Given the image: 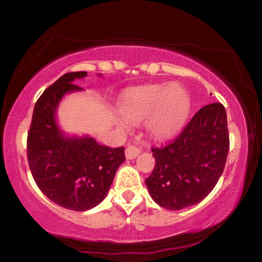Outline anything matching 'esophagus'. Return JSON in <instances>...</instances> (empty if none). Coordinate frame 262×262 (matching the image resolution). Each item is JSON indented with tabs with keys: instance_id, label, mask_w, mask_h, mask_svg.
<instances>
[{
	"instance_id": "1",
	"label": "esophagus",
	"mask_w": 262,
	"mask_h": 262,
	"mask_svg": "<svg viewBox=\"0 0 262 262\" xmlns=\"http://www.w3.org/2000/svg\"><path fill=\"white\" fill-rule=\"evenodd\" d=\"M140 152H141L140 147L128 145L125 149V156H126V158H127V160H134V158H136L137 156H139Z\"/></svg>"
}]
</instances>
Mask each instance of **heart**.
<instances>
[{
	"instance_id": "1",
	"label": "heart",
	"mask_w": 262,
	"mask_h": 262,
	"mask_svg": "<svg viewBox=\"0 0 262 262\" xmlns=\"http://www.w3.org/2000/svg\"><path fill=\"white\" fill-rule=\"evenodd\" d=\"M190 100L179 85H151L136 90L122 105V114L132 121H147L152 136L164 139L174 135L186 122Z\"/></svg>"
}]
</instances>
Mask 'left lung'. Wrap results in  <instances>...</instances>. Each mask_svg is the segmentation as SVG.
I'll use <instances>...</instances> for the list:
<instances>
[{
	"label": "left lung",
	"mask_w": 262,
	"mask_h": 262,
	"mask_svg": "<svg viewBox=\"0 0 262 262\" xmlns=\"http://www.w3.org/2000/svg\"><path fill=\"white\" fill-rule=\"evenodd\" d=\"M151 149L156 163L145 182L152 199L169 210L196 204L224 170L229 152L225 107L220 102L205 105L174 140Z\"/></svg>",
	"instance_id": "8db88e82"
}]
</instances>
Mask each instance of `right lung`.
<instances>
[{
    "mask_svg": "<svg viewBox=\"0 0 262 262\" xmlns=\"http://www.w3.org/2000/svg\"><path fill=\"white\" fill-rule=\"evenodd\" d=\"M86 72L60 76L44 90L34 105L27 137L29 169L38 188L55 204L75 211L96 207L106 195L125 148L101 146L92 137H66L55 122V110L67 93L80 90L73 84Z\"/></svg>",
    "mask_w": 262,
    "mask_h": 262,
    "instance_id": "obj_1",
    "label": "right lung"
}]
</instances>
